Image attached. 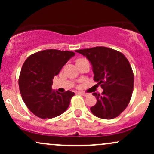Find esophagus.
<instances>
[{
    "mask_svg": "<svg viewBox=\"0 0 154 154\" xmlns=\"http://www.w3.org/2000/svg\"><path fill=\"white\" fill-rule=\"evenodd\" d=\"M79 94H81V95L84 96V97H86V96H88V94H86V93H84V92H82V91H80V92H78Z\"/></svg>",
    "mask_w": 154,
    "mask_h": 154,
    "instance_id": "34e87169",
    "label": "esophagus"
}]
</instances>
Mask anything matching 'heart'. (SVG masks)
I'll use <instances>...</instances> for the list:
<instances>
[{
  "label": "heart",
  "mask_w": 154,
  "mask_h": 154,
  "mask_svg": "<svg viewBox=\"0 0 154 154\" xmlns=\"http://www.w3.org/2000/svg\"><path fill=\"white\" fill-rule=\"evenodd\" d=\"M84 60V59H80V60H77V62H78V61H80V60Z\"/></svg>",
  "instance_id": "1"
}]
</instances>
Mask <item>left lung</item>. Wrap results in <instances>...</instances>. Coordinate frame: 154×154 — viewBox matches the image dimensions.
Segmentation results:
<instances>
[{
	"label": "left lung",
	"instance_id": "obj_1",
	"mask_svg": "<svg viewBox=\"0 0 154 154\" xmlns=\"http://www.w3.org/2000/svg\"><path fill=\"white\" fill-rule=\"evenodd\" d=\"M86 57L94 73V80L101 86V95L94 92L97 103L91 112L97 117L112 119L128 105L133 89L134 77L132 68L124 54L106 47L77 50Z\"/></svg>",
	"mask_w": 154,
	"mask_h": 154
}]
</instances>
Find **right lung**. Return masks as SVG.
<instances>
[{
    "label": "right lung",
    "mask_w": 154,
    "mask_h": 154,
    "mask_svg": "<svg viewBox=\"0 0 154 154\" xmlns=\"http://www.w3.org/2000/svg\"><path fill=\"white\" fill-rule=\"evenodd\" d=\"M74 52L45 50L29 56L21 68L18 85L23 100L35 116L52 119L69 106L74 93H60L51 88L53 79L74 56Z\"/></svg>",
    "instance_id": "add662e5"
}]
</instances>
